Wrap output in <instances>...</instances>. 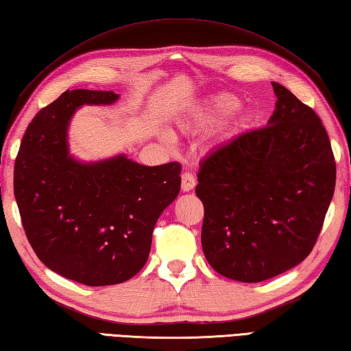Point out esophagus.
<instances>
[{"mask_svg":"<svg viewBox=\"0 0 351 351\" xmlns=\"http://www.w3.org/2000/svg\"><path fill=\"white\" fill-rule=\"evenodd\" d=\"M195 186V177L191 173H183L182 174V191L183 193H189Z\"/></svg>","mask_w":351,"mask_h":351,"instance_id":"1","label":"esophagus"}]
</instances>
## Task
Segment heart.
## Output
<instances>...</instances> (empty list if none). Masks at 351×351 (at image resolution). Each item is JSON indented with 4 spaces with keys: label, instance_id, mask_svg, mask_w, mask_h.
Returning a JSON list of instances; mask_svg holds the SVG:
<instances>
[{
    "label": "heart",
    "instance_id": "b5f03b06",
    "mask_svg": "<svg viewBox=\"0 0 351 351\" xmlns=\"http://www.w3.org/2000/svg\"><path fill=\"white\" fill-rule=\"evenodd\" d=\"M240 107V101L229 93H217L203 97L195 102L186 114L178 117L177 128L183 133H206V131L218 127L223 121ZM250 121L247 113L238 114L232 122V127H241Z\"/></svg>",
    "mask_w": 351,
    "mask_h": 351
}]
</instances>
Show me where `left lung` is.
Returning <instances> with one entry per match:
<instances>
[{
  "instance_id": "obj_1",
  "label": "left lung",
  "mask_w": 351,
  "mask_h": 351,
  "mask_svg": "<svg viewBox=\"0 0 351 351\" xmlns=\"http://www.w3.org/2000/svg\"><path fill=\"white\" fill-rule=\"evenodd\" d=\"M267 127L237 136L200 163L202 247L215 272L260 282L292 269L316 243L332 202L336 163L315 111L272 82Z\"/></svg>"
}]
</instances>
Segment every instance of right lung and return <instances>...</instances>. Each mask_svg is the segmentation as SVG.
<instances>
[{
  "mask_svg": "<svg viewBox=\"0 0 351 351\" xmlns=\"http://www.w3.org/2000/svg\"><path fill=\"white\" fill-rule=\"evenodd\" d=\"M119 97L64 91L33 117L15 162L13 191L33 250L53 272L85 286H111L138 274L158 217L180 193L177 162L145 167L127 154L90 162L70 154L76 111Z\"/></svg>",
  "mask_w": 351,
  "mask_h": 351,
  "instance_id": "1",
  "label": "right lung"
}]
</instances>
